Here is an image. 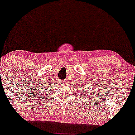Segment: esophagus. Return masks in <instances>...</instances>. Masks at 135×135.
I'll return each mask as SVG.
<instances>
[{
  "mask_svg": "<svg viewBox=\"0 0 135 135\" xmlns=\"http://www.w3.org/2000/svg\"><path fill=\"white\" fill-rule=\"evenodd\" d=\"M62 82L64 83V84H65V83H66V81H62Z\"/></svg>",
  "mask_w": 135,
  "mask_h": 135,
  "instance_id": "esophagus-1",
  "label": "esophagus"
}]
</instances>
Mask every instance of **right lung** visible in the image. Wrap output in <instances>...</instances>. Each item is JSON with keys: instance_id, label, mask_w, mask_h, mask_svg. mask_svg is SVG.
Listing matches in <instances>:
<instances>
[{"instance_id": "add662e5", "label": "right lung", "mask_w": 135, "mask_h": 135, "mask_svg": "<svg viewBox=\"0 0 135 135\" xmlns=\"http://www.w3.org/2000/svg\"><path fill=\"white\" fill-rule=\"evenodd\" d=\"M47 85V87H49V86H50V85H50V84H48V85ZM47 89H48V88H47Z\"/></svg>"}]
</instances>
